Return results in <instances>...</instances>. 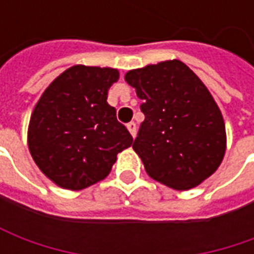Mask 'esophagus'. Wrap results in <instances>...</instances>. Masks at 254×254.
<instances>
[{
    "label": "esophagus",
    "mask_w": 254,
    "mask_h": 254,
    "mask_svg": "<svg viewBox=\"0 0 254 254\" xmlns=\"http://www.w3.org/2000/svg\"><path fill=\"white\" fill-rule=\"evenodd\" d=\"M127 128H128L130 134L134 137V135H135V132H137V124H135L134 122H130L128 124H127Z\"/></svg>",
    "instance_id": "esophagus-1"
}]
</instances>
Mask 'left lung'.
Instances as JSON below:
<instances>
[{"mask_svg":"<svg viewBox=\"0 0 254 254\" xmlns=\"http://www.w3.org/2000/svg\"><path fill=\"white\" fill-rule=\"evenodd\" d=\"M145 119L132 142L147 174L174 190L199 185L222 162L225 123L206 86L181 61L126 74Z\"/></svg>","mask_w":254,"mask_h":254,"instance_id":"8db88e82","label":"left lung"}]
</instances>
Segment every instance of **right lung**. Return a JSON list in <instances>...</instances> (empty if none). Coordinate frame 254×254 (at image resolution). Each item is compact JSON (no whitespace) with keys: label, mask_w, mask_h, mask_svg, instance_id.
Instances as JSON below:
<instances>
[{"label":"right lung","mask_w":254,"mask_h":254,"mask_svg":"<svg viewBox=\"0 0 254 254\" xmlns=\"http://www.w3.org/2000/svg\"><path fill=\"white\" fill-rule=\"evenodd\" d=\"M119 80L110 67L77 64L58 76L36 103L28 145L45 175L66 190H83L109 175L132 144L107 92Z\"/></svg>","instance_id":"right-lung-1"}]
</instances>
